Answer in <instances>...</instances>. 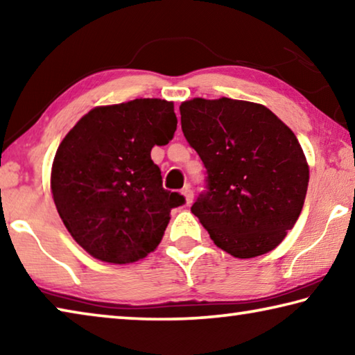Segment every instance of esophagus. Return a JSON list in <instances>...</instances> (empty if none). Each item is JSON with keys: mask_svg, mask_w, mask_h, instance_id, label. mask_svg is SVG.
Returning <instances> with one entry per match:
<instances>
[{"mask_svg": "<svg viewBox=\"0 0 355 355\" xmlns=\"http://www.w3.org/2000/svg\"><path fill=\"white\" fill-rule=\"evenodd\" d=\"M182 194L184 196V200H186V203H189L192 202V199H194V192H192V189L189 188V186H184L183 188V191H182Z\"/></svg>", "mask_w": 355, "mask_h": 355, "instance_id": "1", "label": "esophagus"}]
</instances>
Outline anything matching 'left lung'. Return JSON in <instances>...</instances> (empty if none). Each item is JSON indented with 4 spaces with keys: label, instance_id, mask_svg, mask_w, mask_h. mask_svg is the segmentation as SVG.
<instances>
[{
    "label": "left lung",
    "instance_id": "1",
    "mask_svg": "<svg viewBox=\"0 0 355 355\" xmlns=\"http://www.w3.org/2000/svg\"><path fill=\"white\" fill-rule=\"evenodd\" d=\"M182 130L207 169L191 211L214 244L254 258L284 241L302 211L309 164L293 131L266 106L194 98L180 106Z\"/></svg>",
    "mask_w": 355,
    "mask_h": 355
}]
</instances>
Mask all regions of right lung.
<instances>
[{
	"label": "right lung",
	"mask_w": 355,
	"mask_h": 355,
	"mask_svg": "<svg viewBox=\"0 0 355 355\" xmlns=\"http://www.w3.org/2000/svg\"><path fill=\"white\" fill-rule=\"evenodd\" d=\"M177 130L172 101L136 98L83 116L51 167L53 200L65 228L97 260L146 258L163 239L171 209L184 203L163 188L150 152Z\"/></svg>",
	"instance_id": "obj_1"
}]
</instances>
